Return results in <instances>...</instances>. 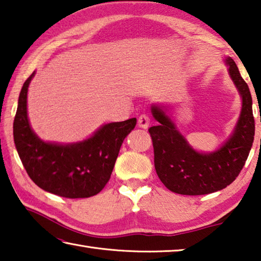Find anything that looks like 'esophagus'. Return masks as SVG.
I'll return each mask as SVG.
<instances>
[{
    "mask_svg": "<svg viewBox=\"0 0 261 261\" xmlns=\"http://www.w3.org/2000/svg\"><path fill=\"white\" fill-rule=\"evenodd\" d=\"M149 122H151V118H149L147 114H141L138 117V126L141 127V129H147Z\"/></svg>",
    "mask_w": 261,
    "mask_h": 261,
    "instance_id": "esophagus-1",
    "label": "esophagus"
}]
</instances>
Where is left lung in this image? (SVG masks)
<instances>
[{"label": "left lung", "mask_w": 261, "mask_h": 261, "mask_svg": "<svg viewBox=\"0 0 261 261\" xmlns=\"http://www.w3.org/2000/svg\"><path fill=\"white\" fill-rule=\"evenodd\" d=\"M226 64L242 98V109L232 135L219 149L199 153L193 149L161 107L153 105L152 114L159 124L148 129L154 148L156 174L167 189L178 194L199 196L227 188L240 175L252 147L254 117L249 86L235 62Z\"/></svg>", "instance_id": "left-lung-1"}]
</instances>
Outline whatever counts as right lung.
I'll list each match as a JSON object with an SVG mask.
<instances>
[{"label":"right lung","instance_id":"obj_1","mask_svg":"<svg viewBox=\"0 0 261 261\" xmlns=\"http://www.w3.org/2000/svg\"><path fill=\"white\" fill-rule=\"evenodd\" d=\"M34 73L21 87L14 121L15 145L26 173L39 188L60 197L95 196L108 183L123 140L137 120L108 123L79 143H46L31 129L28 118V91Z\"/></svg>","mask_w":261,"mask_h":261}]
</instances>
